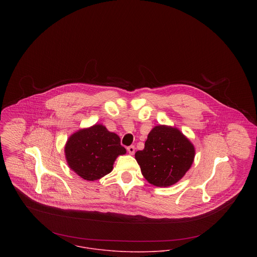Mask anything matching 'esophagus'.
Here are the masks:
<instances>
[{
  "label": "esophagus",
  "instance_id": "esophagus-1",
  "mask_svg": "<svg viewBox=\"0 0 257 257\" xmlns=\"http://www.w3.org/2000/svg\"><path fill=\"white\" fill-rule=\"evenodd\" d=\"M127 151H128V153L130 154H134L135 153V149H136V147H134V146H130V147H127Z\"/></svg>",
  "mask_w": 257,
  "mask_h": 257
}]
</instances>
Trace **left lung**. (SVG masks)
<instances>
[{"instance_id": "1", "label": "left lung", "mask_w": 257, "mask_h": 257, "mask_svg": "<svg viewBox=\"0 0 257 257\" xmlns=\"http://www.w3.org/2000/svg\"><path fill=\"white\" fill-rule=\"evenodd\" d=\"M195 156L193 145L175 127L157 125L148 134L145 149L136 159L147 181L157 187L178 182L191 167Z\"/></svg>"}]
</instances>
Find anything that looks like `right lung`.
I'll return each mask as SVG.
<instances>
[{
	"mask_svg": "<svg viewBox=\"0 0 257 257\" xmlns=\"http://www.w3.org/2000/svg\"><path fill=\"white\" fill-rule=\"evenodd\" d=\"M125 152L119 138L102 124L75 133L65 146L68 165L88 181L98 180L109 174L115 158Z\"/></svg>",
	"mask_w": 257,
	"mask_h": 257,
	"instance_id": "right-lung-1",
	"label": "right lung"
}]
</instances>
